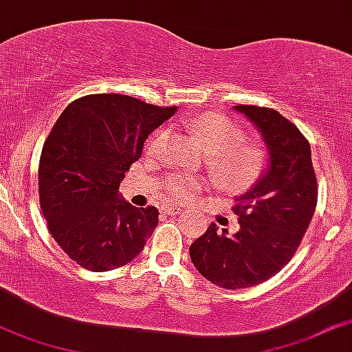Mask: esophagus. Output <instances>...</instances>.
<instances>
[{
  "mask_svg": "<svg viewBox=\"0 0 352 352\" xmlns=\"http://www.w3.org/2000/svg\"><path fill=\"white\" fill-rule=\"evenodd\" d=\"M161 212L167 216H177L180 212V208H162Z\"/></svg>",
  "mask_w": 352,
  "mask_h": 352,
  "instance_id": "1",
  "label": "esophagus"
}]
</instances>
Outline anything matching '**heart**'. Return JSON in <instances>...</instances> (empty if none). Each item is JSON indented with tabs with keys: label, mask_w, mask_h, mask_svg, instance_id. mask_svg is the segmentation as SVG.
Wrapping results in <instances>:
<instances>
[{
	"label": "heart",
	"mask_w": 352,
	"mask_h": 352,
	"mask_svg": "<svg viewBox=\"0 0 352 352\" xmlns=\"http://www.w3.org/2000/svg\"><path fill=\"white\" fill-rule=\"evenodd\" d=\"M188 130L204 144L211 155L208 166L212 175L232 191H245L265 177L270 167V155L263 146L247 143V133L237 122L221 113H203L188 124ZM166 131H157L149 140V153H157ZM198 182L186 175H175L167 180L166 188L172 197L188 199Z\"/></svg>",
	"instance_id": "1"
}]
</instances>
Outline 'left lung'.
<instances>
[{
    "label": "left lung",
    "mask_w": 352,
    "mask_h": 352,
    "mask_svg": "<svg viewBox=\"0 0 352 352\" xmlns=\"http://www.w3.org/2000/svg\"><path fill=\"white\" fill-rule=\"evenodd\" d=\"M263 138L270 155L265 177L235 198L240 229L211 224L190 247L195 268L224 289L256 286L284 268L299 248L317 206L310 144L294 123L268 107L235 105Z\"/></svg>",
    "instance_id": "1"
}]
</instances>
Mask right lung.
<instances>
[{"label": "right lung", "instance_id": "obj_1", "mask_svg": "<svg viewBox=\"0 0 352 352\" xmlns=\"http://www.w3.org/2000/svg\"><path fill=\"white\" fill-rule=\"evenodd\" d=\"M175 110L91 94L53 124L40 155V208L52 237L79 266L102 273L130 263L157 228V208H135L118 188L146 138Z\"/></svg>", "mask_w": 352, "mask_h": 352}]
</instances>
